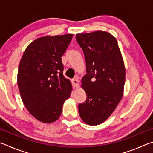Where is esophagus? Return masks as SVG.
<instances>
[{"instance_id": "esophagus-1", "label": "esophagus", "mask_w": 153, "mask_h": 153, "mask_svg": "<svg viewBox=\"0 0 153 153\" xmlns=\"http://www.w3.org/2000/svg\"><path fill=\"white\" fill-rule=\"evenodd\" d=\"M71 83L74 87H77L79 86V81L77 78H74V79H72Z\"/></svg>"}]
</instances>
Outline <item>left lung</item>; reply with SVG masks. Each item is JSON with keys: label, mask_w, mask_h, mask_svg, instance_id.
Instances as JSON below:
<instances>
[{"label": "left lung", "mask_w": 153, "mask_h": 153, "mask_svg": "<svg viewBox=\"0 0 153 153\" xmlns=\"http://www.w3.org/2000/svg\"><path fill=\"white\" fill-rule=\"evenodd\" d=\"M76 38L84 52L87 73L82 79L87 98L79 104V114L88 125H98L107 120L123 97V57L116 38L107 32L77 33Z\"/></svg>", "instance_id": "obj_1"}]
</instances>
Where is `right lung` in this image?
I'll return each mask as SVG.
<instances>
[{"instance_id": "1", "label": "right lung", "mask_w": 153, "mask_h": 153, "mask_svg": "<svg viewBox=\"0 0 153 153\" xmlns=\"http://www.w3.org/2000/svg\"><path fill=\"white\" fill-rule=\"evenodd\" d=\"M72 33L38 38L27 46L21 59L17 85L25 108L36 120L53 123L61 115L72 86L63 74L61 56Z\"/></svg>"}]
</instances>
